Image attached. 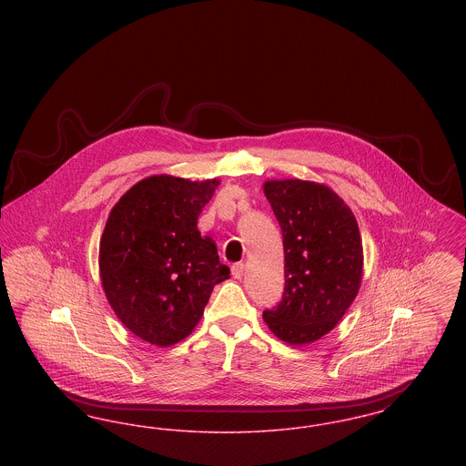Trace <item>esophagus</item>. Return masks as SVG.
<instances>
[{
    "label": "esophagus",
    "instance_id": "34e87169",
    "mask_svg": "<svg viewBox=\"0 0 466 466\" xmlns=\"http://www.w3.org/2000/svg\"><path fill=\"white\" fill-rule=\"evenodd\" d=\"M230 270H232V276H234L236 279H241L244 274V264H234Z\"/></svg>",
    "mask_w": 466,
    "mask_h": 466
}]
</instances>
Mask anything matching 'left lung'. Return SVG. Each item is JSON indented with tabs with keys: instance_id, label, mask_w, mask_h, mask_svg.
<instances>
[{
	"instance_id": "obj_1",
	"label": "left lung",
	"mask_w": 466,
	"mask_h": 466,
	"mask_svg": "<svg viewBox=\"0 0 466 466\" xmlns=\"http://www.w3.org/2000/svg\"><path fill=\"white\" fill-rule=\"evenodd\" d=\"M264 194L285 249L283 300L264 312V321L287 344H310L337 327L358 295L360 228L350 206L323 183L268 179Z\"/></svg>"
}]
</instances>
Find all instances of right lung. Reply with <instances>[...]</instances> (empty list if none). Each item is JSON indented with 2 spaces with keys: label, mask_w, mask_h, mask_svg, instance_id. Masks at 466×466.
Wrapping results in <instances>:
<instances>
[{
  "label": "right lung",
  "mask_w": 466,
  "mask_h": 466,
  "mask_svg": "<svg viewBox=\"0 0 466 466\" xmlns=\"http://www.w3.org/2000/svg\"><path fill=\"white\" fill-rule=\"evenodd\" d=\"M220 179L154 175L113 206L99 243V276L111 309L158 348L188 337L215 285L228 278L217 244L198 218Z\"/></svg>",
  "instance_id": "add662e5"
}]
</instances>
